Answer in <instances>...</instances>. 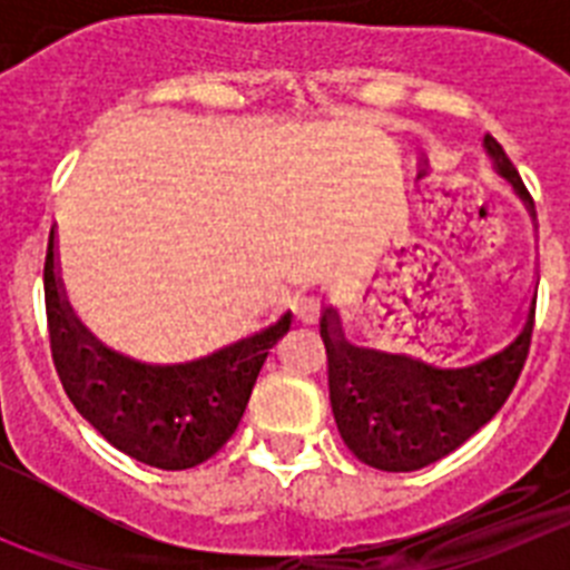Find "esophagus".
I'll return each instance as SVG.
<instances>
[{
    "label": "esophagus",
    "mask_w": 570,
    "mask_h": 570,
    "mask_svg": "<svg viewBox=\"0 0 570 570\" xmlns=\"http://www.w3.org/2000/svg\"><path fill=\"white\" fill-rule=\"evenodd\" d=\"M322 311H325V302H322V296L316 294H302L296 296L294 302V314L299 316V322H316L322 316Z\"/></svg>",
    "instance_id": "obj_1"
}]
</instances>
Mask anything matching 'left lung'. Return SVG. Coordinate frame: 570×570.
<instances>
[{"mask_svg": "<svg viewBox=\"0 0 570 570\" xmlns=\"http://www.w3.org/2000/svg\"><path fill=\"white\" fill-rule=\"evenodd\" d=\"M485 148L497 170L533 205L502 145L485 136ZM320 334L342 442L365 465L402 473L456 451L505 405L531 351L533 311L505 351L454 371L347 345L334 311L322 316Z\"/></svg>", "mask_w": 570, "mask_h": 570, "instance_id": "left-lung-1", "label": "left lung"}]
</instances>
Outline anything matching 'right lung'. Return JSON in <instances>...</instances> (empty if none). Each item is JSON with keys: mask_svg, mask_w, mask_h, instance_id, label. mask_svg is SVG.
Returning <instances> with one entry per match:
<instances>
[{"mask_svg": "<svg viewBox=\"0 0 570 570\" xmlns=\"http://www.w3.org/2000/svg\"><path fill=\"white\" fill-rule=\"evenodd\" d=\"M45 314L50 356L73 407L116 451L163 471L199 465L234 436L268 351L291 328L285 314L268 331L188 365L125 360L70 316L53 271V230L45 256Z\"/></svg>", "mask_w": 570, "mask_h": 570, "instance_id": "add662e5", "label": "right lung"}]
</instances>
